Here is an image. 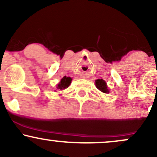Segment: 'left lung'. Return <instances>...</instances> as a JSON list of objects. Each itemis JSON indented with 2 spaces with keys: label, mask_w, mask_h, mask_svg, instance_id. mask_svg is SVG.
<instances>
[{
  "label": "left lung",
  "mask_w": 157,
  "mask_h": 157,
  "mask_svg": "<svg viewBox=\"0 0 157 157\" xmlns=\"http://www.w3.org/2000/svg\"><path fill=\"white\" fill-rule=\"evenodd\" d=\"M95 86L101 92L104 94L109 93L106 82L104 80H102V79H98V80H95Z\"/></svg>",
  "instance_id": "1"
}]
</instances>
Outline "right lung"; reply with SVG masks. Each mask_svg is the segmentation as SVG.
Here are the masks:
<instances>
[{"label": "right lung", "mask_w": 157, "mask_h": 157, "mask_svg": "<svg viewBox=\"0 0 157 157\" xmlns=\"http://www.w3.org/2000/svg\"><path fill=\"white\" fill-rule=\"evenodd\" d=\"M71 80L72 79L69 77H63L62 79H61L60 82H59L58 84L57 85L56 88H57V90H59V91H63V90L67 89L68 86L71 84ZM55 91H57L55 90Z\"/></svg>", "instance_id": "add662e5"}]
</instances>
